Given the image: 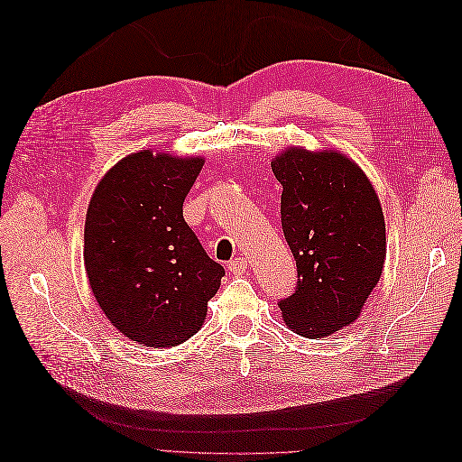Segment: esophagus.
<instances>
[{
    "instance_id": "obj_1",
    "label": "esophagus",
    "mask_w": 462,
    "mask_h": 462,
    "mask_svg": "<svg viewBox=\"0 0 462 462\" xmlns=\"http://www.w3.org/2000/svg\"><path fill=\"white\" fill-rule=\"evenodd\" d=\"M227 268H229V272L231 273H245L246 272V260L245 258H241V256H236V258H233L229 263H227Z\"/></svg>"
}]
</instances>
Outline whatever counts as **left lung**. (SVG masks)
<instances>
[{"mask_svg":"<svg viewBox=\"0 0 462 462\" xmlns=\"http://www.w3.org/2000/svg\"><path fill=\"white\" fill-rule=\"evenodd\" d=\"M299 282L277 304L287 328L321 339L358 318L380 282L385 221L360 167L339 152L289 148L272 162Z\"/></svg>","mask_w":462,"mask_h":462,"instance_id":"obj_1","label":"left lung"}]
</instances>
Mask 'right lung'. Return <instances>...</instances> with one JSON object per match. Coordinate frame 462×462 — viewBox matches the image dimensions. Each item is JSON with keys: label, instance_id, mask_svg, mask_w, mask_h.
<instances>
[{"label": "right lung", "instance_id": "obj_1", "mask_svg": "<svg viewBox=\"0 0 462 462\" xmlns=\"http://www.w3.org/2000/svg\"><path fill=\"white\" fill-rule=\"evenodd\" d=\"M202 158L143 150L111 167L85 223V268L100 309L125 337L175 346L202 326L226 275L183 217Z\"/></svg>", "mask_w": 462, "mask_h": 462}]
</instances>
